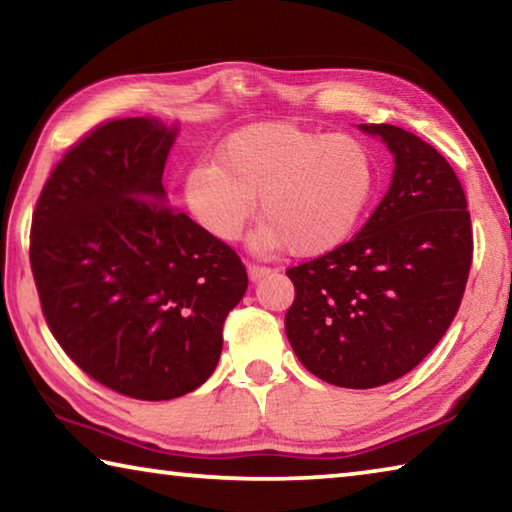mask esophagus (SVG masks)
I'll use <instances>...</instances> for the list:
<instances>
[{
    "mask_svg": "<svg viewBox=\"0 0 512 512\" xmlns=\"http://www.w3.org/2000/svg\"><path fill=\"white\" fill-rule=\"evenodd\" d=\"M268 273H271V268H266V266H257V264H248V277L253 282H259L262 280V277H266Z\"/></svg>",
    "mask_w": 512,
    "mask_h": 512,
    "instance_id": "34e87169",
    "label": "esophagus"
}]
</instances>
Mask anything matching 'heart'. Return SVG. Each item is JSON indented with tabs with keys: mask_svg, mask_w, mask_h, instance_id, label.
I'll return each mask as SVG.
<instances>
[{
	"mask_svg": "<svg viewBox=\"0 0 512 512\" xmlns=\"http://www.w3.org/2000/svg\"><path fill=\"white\" fill-rule=\"evenodd\" d=\"M372 151L350 133H320L293 121H259L221 142L214 162L187 173L185 201L196 221L221 241L241 237L259 210V253L289 246L316 257L357 230L375 194Z\"/></svg>",
	"mask_w": 512,
	"mask_h": 512,
	"instance_id": "1",
	"label": "heart"
}]
</instances>
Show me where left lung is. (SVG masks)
Instances as JSON below:
<instances>
[{
	"mask_svg": "<svg viewBox=\"0 0 512 512\" xmlns=\"http://www.w3.org/2000/svg\"><path fill=\"white\" fill-rule=\"evenodd\" d=\"M393 153L386 196L357 237L287 271L284 329L327 384L377 388L411 372L452 325L472 266V225L454 169L418 135L359 124Z\"/></svg>",
	"mask_w": 512,
	"mask_h": 512,
	"instance_id": "obj_1",
	"label": "left lung"
}]
</instances>
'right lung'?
Wrapping results in <instances>:
<instances>
[{"label":"right lung","instance_id":"add662e5","mask_svg":"<svg viewBox=\"0 0 512 512\" xmlns=\"http://www.w3.org/2000/svg\"><path fill=\"white\" fill-rule=\"evenodd\" d=\"M178 131L149 117L99 126L51 173L31 225V271L60 348L146 402L205 384L248 289L235 250L169 207L162 171Z\"/></svg>","mask_w":512,"mask_h":512}]
</instances>
